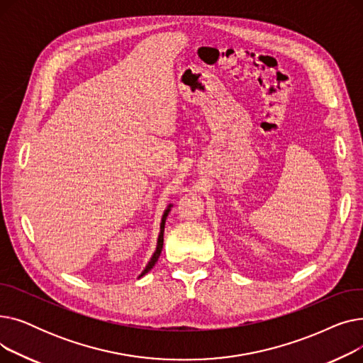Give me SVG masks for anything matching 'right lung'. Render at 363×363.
<instances>
[{"instance_id":"add662e5","label":"right lung","mask_w":363,"mask_h":363,"mask_svg":"<svg viewBox=\"0 0 363 363\" xmlns=\"http://www.w3.org/2000/svg\"><path fill=\"white\" fill-rule=\"evenodd\" d=\"M170 207H172V204H169L167 206V208L164 211V213H163V218H162V223H160V234H159V238H157V247H156V252H155V255L151 256V259H150V262L147 263V266H145V269L143 271V274L140 275V277H143V275H145L148 271H151L152 269V266L156 264V262L159 260V256H160V253H162V249H163V233H164V222H166V218H167V215H169V212H170Z\"/></svg>"}]
</instances>
